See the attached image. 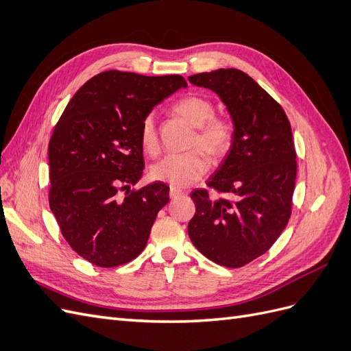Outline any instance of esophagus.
Here are the masks:
<instances>
[{
    "label": "esophagus",
    "mask_w": 351,
    "mask_h": 351,
    "mask_svg": "<svg viewBox=\"0 0 351 351\" xmlns=\"http://www.w3.org/2000/svg\"><path fill=\"white\" fill-rule=\"evenodd\" d=\"M184 193V190H182V189H178V187H169V197L171 199H174V197H178V196H182Z\"/></svg>",
    "instance_id": "1"
}]
</instances>
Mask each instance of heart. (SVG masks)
<instances>
[{"instance_id": "obj_1", "label": "heart", "mask_w": 351, "mask_h": 351, "mask_svg": "<svg viewBox=\"0 0 351 351\" xmlns=\"http://www.w3.org/2000/svg\"><path fill=\"white\" fill-rule=\"evenodd\" d=\"M173 111L195 127V134L190 137L189 146L195 149L168 155L152 165V177L158 182L171 184L173 187H187L204 176L210 159H222L234 145V124L224 115H217L215 107L209 99L197 95H189L173 105ZM141 142L143 149L156 155L159 151V139L156 124L152 114H147L141 124Z\"/></svg>"}]
</instances>
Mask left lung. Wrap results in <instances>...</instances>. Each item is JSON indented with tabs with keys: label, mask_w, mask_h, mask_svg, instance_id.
Returning <instances> with one entry per match:
<instances>
[{
	"label": "left lung",
	"mask_w": 351,
	"mask_h": 351,
	"mask_svg": "<svg viewBox=\"0 0 351 351\" xmlns=\"http://www.w3.org/2000/svg\"><path fill=\"white\" fill-rule=\"evenodd\" d=\"M189 82L218 95L236 130L231 151L206 182L230 197L193 190L189 237L212 262L241 268L268 252L290 219L297 176L291 125L281 105L241 70L199 73Z\"/></svg>",
	"instance_id": "8db88e82"
}]
</instances>
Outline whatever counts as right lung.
I'll list each match as a JSON object with an SVG mask.
<instances>
[{
    "instance_id": "1",
    "label": "right lung",
    "mask_w": 351,
    "mask_h": 351,
    "mask_svg": "<svg viewBox=\"0 0 351 351\" xmlns=\"http://www.w3.org/2000/svg\"><path fill=\"white\" fill-rule=\"evenodd\" d=\"M183 76L108 70L74 93L48 145L49 208L79 256L114 268L139 256L158 212L169 200L161 182L133 186L143 174L141 124Z\"/></svg>"
}]
</instances>
